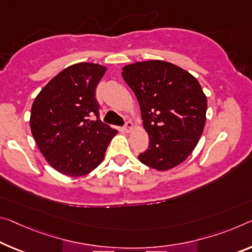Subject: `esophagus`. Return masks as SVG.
<instances>
[{
  "instance_id": "obj_1",
  "label": "esophagus",
  "mask_w": 252,
  "mask_h": 252,
  "mask_svg": "<svg viewBox=\"0 0 252 252\" xmlns=\"http://www.w3.org/2000/svg\"><path fill=\"white\" fill-rule=\"evenodd\" d=\"M123 130H125L126 132H130V131L132 130V122H131V121H126L125 126H123Z\"/></svg>"
}]
</instances>
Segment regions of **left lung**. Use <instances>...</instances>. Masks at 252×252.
<instances>
[{"label":"left lung","instance_id":"left-lung-1","mask_svg":"<svg viewBox=\"0 0 252 252\" xmlns=\"http://www.w3.org/2000/svg\"><path fill=\"white\" fill-rule=\"evenodd\" d=\"M122 77L140 105L149 147L139 160L168 170L191 154L206 121L207 98L189 71L163 61L138 62L122 68Z\"/></svg>","mask_w":252,"mask_h":252}]
</instances>
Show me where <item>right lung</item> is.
I'll use <instances>...</instances> for the list:
<instances>
[{
	"instance_id": "right-lung-1",
	"label": "right lung",
	"mask_w": 252,
	"mask_h": 252,
	"mask_svg": "<svg viewBox=\"0 0 252 252\" xmlns=\"http://www.w3.org/2000/svg\"><path fill=\"white\" fill-rule=\"evenodd\" d=\"M106 67L78 63L56 75L31 109V132L48 163L71 177L85 176L103 161L118 131L99 120L95 97Z\"/></svg>"
}]
</instances>
